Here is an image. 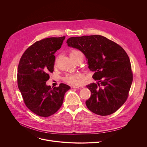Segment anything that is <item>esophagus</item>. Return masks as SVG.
<instances>
[{
    "label": "esophagus",
    "mask_w": 147,
    "mask_h": 147,
    "mask_svg": "<svg viewBox=\"0 0 147 147\" xmlns=\"http://www.w3.org/2000/svg\"><path fill=\"white\" fill-rule=\"evenodd\" d=\"M84 87L82 86H73L72 88H77V89H81Z\"/></svg>",
    "instance_id": "esophagus-1"
}]
</instances>
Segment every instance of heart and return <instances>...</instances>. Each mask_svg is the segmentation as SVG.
I'll use <instances>...</instances> for the list:
<instances>
[{"label":"heart","mask_w":147,"mask_h":147,"mask_svg":"<svg viewBox=\"0 0 147 147\" xmlns=\"http://www.w3.org/2000/svg\"><path fill=\"white\" fill-rule=\"evenodd\" d=\"M70 55L71 57L73 60H74L77 57L82 55V53H81L80 51H79L77 49H72L70 52ZM56 63H57V59H56V60L55 61V64H56ZM80 75L79 74L71 73V74H67L64 77L63 80L69 84L77 85L80 81Z\"/></svg>","instance_id":"1"}]
</instances>
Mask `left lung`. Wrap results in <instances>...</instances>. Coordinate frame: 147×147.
<instances>
[{"mask_svg": "<svg viewBox=\"0 0 147 147\" xmlns=\"http://www.w3.org/2000/svg\"><path fill=\"white\" fill-rule=\"evenodd\" d=\"M69 47L81 51L88 59L92 78L99 82L86 87L91 95L86 100L88 109L100 116L116 112L126 101L133 79L130 59L119 44L102 35L71 37Z\"/></svg>", "mask_w": 147, "mask_h": 147, "instance_id": "obj_1", "label": "left lung"}]
</instances>
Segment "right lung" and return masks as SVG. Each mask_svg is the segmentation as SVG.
I'll return each mask as SVG.
<instances>
[{"label": "right lung", "mask_w": 147, "mask_h": 147, "mask_svg": "<svg viewBox=\"0 0 147 147\" xmlns=\"http://www.w3.org/2000/svg\"><path fill=\"white\" fill-rule=\"evenodd\" d=\"M65 36L51 37L36 41L21 57L18 66L17 84L26 107L40 117H49L61 107L70 86L61 83L58 87L47 86L49 73H53L54 54Z\"/></svg>", "instance_id": "right-lung-1"}]
</instances>
